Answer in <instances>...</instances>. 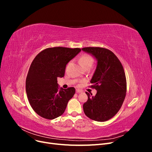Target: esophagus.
Masks as SVG:
<instances>
[{"mask_svg": "<svg viewBox=\"0 0 152 152\" xmlns=\"http://www.w3.org/2000/svg\"><path fill=\"white\" fill-rule=\"evenodd\" d=\"M82 91L80 90V89H76V93H82Z\"/></svg>", "mask_w": 152, "mask_h": 152, "instance_id": "esophagus-1", "label": "esophagus"}]
</instances>
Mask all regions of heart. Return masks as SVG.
<instances>
[{
    "mask_svg": "<svg viewBox=\"0 0 152 152\" xmlns=\"http://www.w3.org/2000/svg\"><path fill=\"white\" fill-rule=\"evenodd\" d=\"M79 62L80 66L83 68H90L94 63V59L90 54H84L81 55L79 59ZM70 63H68V65Z\"/></svg>",
    "mask_w": 152,
    "mask_h": 152,
    "instance_id": "obj_1",
    "label": "heart"
}]
</instances>
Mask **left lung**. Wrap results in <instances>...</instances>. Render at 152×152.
Returning <instances> with one entry per match:
<instances>
[{"instance_id": "obj_1", "label": "left lung", "mask_w": 152, "mask_h": 152, "mask_svg": "<svg viewBox=\"0 0 152 152\" xmlns=\"http://www.w3.org/2000/svg\"><path fill=\"white\" fill-rule=\"evenodd\" d=\"M96 59L97 66L90 87L97 91L94 96L86 92L88 99L83 104L86 115L92 120L104 122L121 109L127 91V82L122 63L113 52L98 47L82 49ZM92 95V94H91Z\"/></svg>"}]
</instances>
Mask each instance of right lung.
<instances>
[{
  "label": "right lung",
  "mask_w": 152,
  "mask_h": 152,
  "mask_svg": "<svg viewBox=\"0 0 152 152\" xmlns=\"http://www.w3.org/2000/svg\"><path fill=\"white\" fill-rule=\"evenodd\" d=\"M80 51V48H49L32 61L26 79V93L31 108L40 117L52 120L65 112L75 89H59L57 78L64 77L66 64Z\"/></svg>",
  "instance_id": "add662e5"
}]
</instances>
